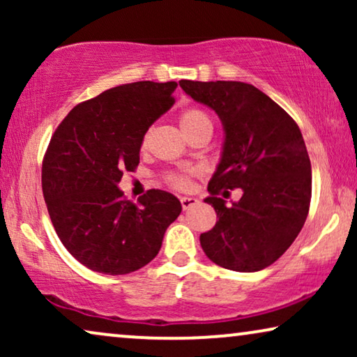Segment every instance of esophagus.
Returning a JSON list of instances; mask_svg holds the SVG:
<instances>
[{
  "instance_id": "obj_1",
  "label": "esophagus",
  "mask_w": 357,
  "mask_h": 357,
  "mask_svg": "<svg viewBox=\"0 0 357 357\" xmlns=\"http://www.w3.org/2000/svg\"><path fill=\"white\" fill-rule=\"evenodd\" d=\"M180 203H182L183 209H188V208L195 206V204L198 203V199L193 198V197H182V198H180Z\"/></svg>"
}]
</instances>
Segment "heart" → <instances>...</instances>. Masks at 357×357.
<instances>
[{
	"label": "heart",
	"instance_id": "b5f03b06",
	"mask_svg": "<svg viewBox=\"0 0 357 357\" xmlns=\"http://www.w3.org/2000/svg\"><path fill=\"white\" fill-rule=\"evenodd\" d=\"M180 128H182L183 133H187L190 130L199 128V126H211V119H209L208 114H204L203 110L199 109H187L180 114ZM144 144V141H143ZM169 182L177 188H187L188 187V177L187 175H172L169 178Z\"/></svg>",
	"mask_w": 357,
	"mask_h": 357
}]
</instances>
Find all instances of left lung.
<instances>
[{"label":"left lung","mask_w":357,"mask_h":357,"mask_svg":"<svg viewBox=\"0 0 357 357\" xmlns=\"http://www.w3.org/2000/svg\"><path fill=\"white\" fill-rule=\"evenodd\" d=\"M180 87L214 110L224 143L204 203L216 226L199 236L206 257L232 271L253 273L275 263L299 236L309 214L312 167L296 121L255 86L238 81H188ZM241 188L238 202L218 198ZM227 190L225 192H227Z\"/></svg>","instance_id":"obj_1"}]
</instances>
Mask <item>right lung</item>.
I'll use <instances>...</instances> for the list:
<instances>
[{"mask_svg":"<svg viewBox=\"0 0 357 357\" xmlns=\"http://www.w3.org/2000/svg\"><path fill=\"white\" fill-rule=\"evenodd\" d=\"M177 82L116 86L76 105L43 158L42 190L52 224L66 250L92 271L128 275L153 260L182 204L149 190L139 204L119 183L139 164L149 126L174 105Z\"/></svg>","mask_w":357,"mask_h":357,"instance_id":"obj_1","label":"right lung"}]
</instances>
